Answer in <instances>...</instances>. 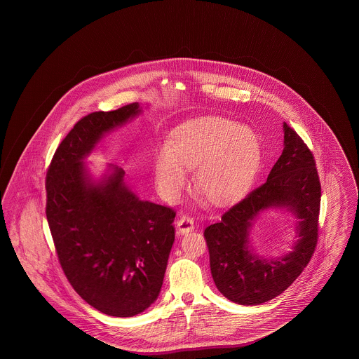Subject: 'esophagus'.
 Listing matches in <instances>:
<instances>
[{
	"label": "esophagus",
	"mask_w": 359,
	"mask_h": 359,
	"mask_svg": "<svg viewBox=\"0 0 359 359\" xmlns=\"http://www.w3.org/2000/svg\"><path fill=\"white\" fill-rule=\"evenodd\" d=\"M176 226H177V233H179V234H187V233L192 231V230L195 229L194 219L189 218V217H182V218L176 222Z\"/></svg>",
	"instance_id": "1"
}]
</instances>
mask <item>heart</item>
Masks as SVG:
<instances>
[{"label": "heart", "mask_w": 359, "mask_h": 359, "mask_svg": "<svg viewBox=\"0 0 359 359\" xmlns=\"http://www.w3.org/2000/svg\"><path fill=\"white\" fill-rule=\"evenodd\" d=\"M261 158L256 132L221 117L192 121L172 135L170 147L154 156V172L160 192L177 198L195 170V186L214 205H226L249 186Z\"/></svg>", "instance_id": "1"}]
</instances>
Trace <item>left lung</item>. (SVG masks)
<instances>
[{"instance_id": "8db88e82", "label": "left lung", "mask_w": 359, "mask_h": 359, "mask_svg": "<svg viewBox=\"0 0 359 359\" xmlns=\"http://www.w3.org/2000/svg\"><path fill=\"white\" fill-rule=\"evenodd\" d=\"M322 188L313 154L284 122V149L264 184L205 227L210 268L217 288L242 306L266 303L283 293L307 266L318 243ZM287 206L299 219V239L281 259L265 260L248 249V231L265 208Z\"/></svg>"}]
</instances>
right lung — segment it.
I'll return each mask as SVG.
<instances>
[{
    "label": "right lung",
    "instance_id": "right-lung-1",
    "mask_svg": "<svg viewBox=\"0 0 359 359\" xmlns=\"http://www.w3.org/2000/svg\"><path fill=\"white\" fill-rule=\"evenodd\" d=\"M140 111L130 103L81 118L57 147L46 177V214L63 272L86 303L117 318L135 316L157 299L176 212L140 201L118 167L93 182L83 158L104 133Z\"/></svg>",
    "mask_w": 359,
    "mask_h": 359
}]
</instances>
